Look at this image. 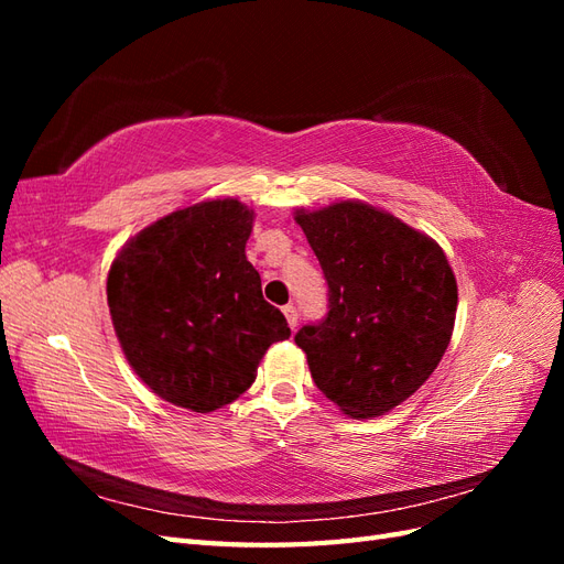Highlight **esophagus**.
Segmentation results:
<instances>
[{"mask_svg":"<svg viewBox=\"0 0 564 564\" xmlns=\"http://www.w3.org/2000/svg\"><path fill=\"white\" fill-rule=\"evenodd\" d=\"M282 313H284V317H286V322H289V327L296 329V324H299V311H296V305H294V303L284 305Z\"/></svg>","mask_w":564,"mask_h":564,"instance_id":"1","label":"esophagus"}]
</instances>
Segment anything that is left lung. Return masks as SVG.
<instances>
[{
  "mask_svg": "<svg viewBox=\"0 0 564 564\" xmlns=\"http://www.w3.org/2000/svg\"><path fill=\"white\" fill-rule=\"evenodd\" d=\"M329 284L327 317L294 336L315 386L371 419L429 381L456 317V280L435 240L365 202L296 212Z\"/></svg>",
  "mask_w": 564,
  "mask_h": 564,
  "instance_id": "left-lung-1",
  "label": "left lung"
}]
</instances>
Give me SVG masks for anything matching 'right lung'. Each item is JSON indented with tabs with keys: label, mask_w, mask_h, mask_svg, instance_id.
Here are the masks:
<instances>
[{
	"label": "right lung",
	"mask_w": 564,
	"mask_h": 564,
	"mask_svg": "<svg viewBox=\"0 0 564 564\" xmlns=\"http://www.w3.org/2000/svg\"><path fill=\"white\" fill-rule=\"evenodd\" d=\"M251 224L242 202H197L131 237L108 272L129 365L162 400L197 414L240 398L265 350L292 334L247 261Z\"/></svg>",
	"instance_id": "add662e5"
}]
</instances>
